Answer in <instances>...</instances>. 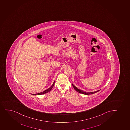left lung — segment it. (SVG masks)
Instances as JSON below:
<instances>
[{
  "mask_svg": "<svg viewBox=\"0 0 130 130\" xmlns=\"http://www.w3.org/2000/svg\"><path fill=\"white\" fill-rule=\"evenodd\" d=\"M72 85H73V88H74V89H75V90H76V91H77V92H78L79 93H80L84 94V95H89L95 93L97 92H99V91L100 90H99L96 91H95V92H84V91H83L81 90L78 89L76 87V86H75L74 85H73V84H72Z\"/></svg>",
  "mask_w": 130,
  "mask_h": 130,
  "instance_id": "1",
  "label": "left lung"
}]
</instances>
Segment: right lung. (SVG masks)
<instances>
[{
	"instance_id": "obj_1",
	"label": "right lung",
	"mask_w": 130,
	"mask_h": 130,
	"mask_svg": "<svg viewBox=\"0 0 130 130\" xmlns=\"http://www.w3.org/2000/svg\"><path fill=\"white\" fill-rule=\"evenodd\" d=\"M54 83H55V81H54V83H53V84L52 85V86H51L49 89H47V90H46L44 91H43V92H40V93H38L31 94L33 95H43V94H44L47 93V92H50V91L51 90V89H52L53 87L54 86Z\"/></svg>"
}]
</instances>
